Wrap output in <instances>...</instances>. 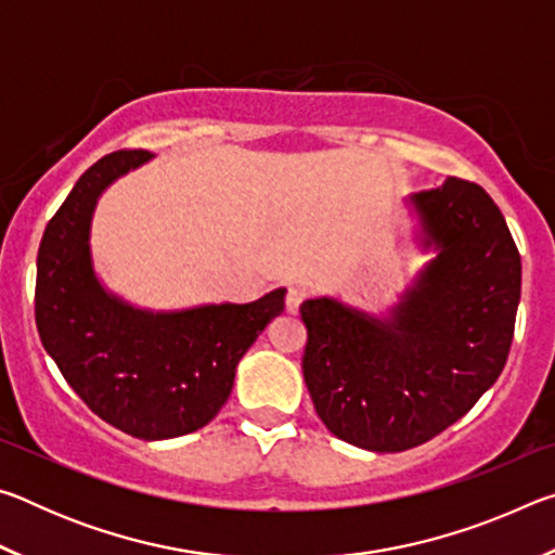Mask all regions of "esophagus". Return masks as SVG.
Instances as JSON below:
<instances>
[{"instance_id":"esophagus-1","label":"esophagus","mask_w":555,"mask_h":555,"mask_svg":"<svg viewBox=\"0 0 555 555\" xmlns=\"http://www.w3.org/2000/svg\"><path fill=\"white\" fill-rule=\"evenodd\" d=\"M306 296H308V294H306L304 286H291L288 294H286V311H288V313H296L298 306L304 304Z\"/></svg>"}]
</instances>
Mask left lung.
<instances>
[{
  "mask_svg": "<svg viewBox=\"0 0 555 555\" xmlns=\"http://www.w3.org/2000/svg\"><path fill=\"white\" fill-rule=\"evenodd\" d=\"M424 249H436L387 321L311 298L300 304L304 379L331 434L374 453L426 443L475 406L509 357L521 257L477 183L413 193Z\"/></svg>",
  "mask_w": 555,
  "mask_h": 555,
  "instance_id": "left-lung-1",
  "label": "left lung"
}]
</instances>
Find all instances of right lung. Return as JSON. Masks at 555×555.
Instances as JSON below:
<instances>
[{"label":"right lung","mask_w":555,"mask_h":555,"mask_svg":"<svg viewBox=\"0 0 555 555\" xmlns=\"http://www.w3.org/2000/svg\"><path fill=\"white\" fill-rule=\"evenodd\" d=\"M149 158L142 149L102 156L46 224L36 327L65 382L102 421L134 438L164 440L218 416L237 362L284 311L286 291L173 313L142 311L107 294L92 269V212L112 181Z\"/></svg>","instance_id":"obj_1"}]
</instances>
